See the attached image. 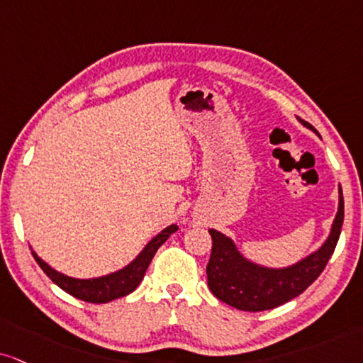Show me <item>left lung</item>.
Here are the masks:
<instances>
[{
  "instance_id": "left-lung-1",
  "label": "left lung",
  "mask_w": 363,
  "mask_h": 363,
  "mask_svg": "<svg viewBox=\"0 0 363 363\" xmlns=\"http://www.w3.org/2000/svg\"><path fill=\"white\" fill-rule=\"evenodd\" d=\"M299 121L313 129L310 123ZM342 223L343 196L340 189L338 213L335 217L332 234L320 250L286 269H269L245 261L229 237L210 229L212 254L207 264L208 288L220 301L242 311H264L284 305L299 296L323 272L337 247Z\"/></svg>"
}]
</instances>
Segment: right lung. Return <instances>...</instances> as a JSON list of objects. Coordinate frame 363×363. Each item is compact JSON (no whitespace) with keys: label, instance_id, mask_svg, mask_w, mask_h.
Segmentation results:
<instances>
[{"label":"right lung","instance_id":"add662e5","mask_svg":"<svg viewBox=\"0 0 363 363\" xmlns=\"http://www.w3.org/2000/svg\"><path fill=\"white\" fill-rule=\"evenodd\" d=\"M177 230V225L167 227V229L156 235L155 239L146 245L145 250H143L140 256L134 259L128 267H124V269H121L118 272H113V274L109 276L96 277V279H74V277L64 276L60 274V272L53 271L48 264H45L42 259L37 256V254H33L35 261H37L38 266L42 267L45 274L50 277L58 288L64 289L65 293L72 294L74 298L82 299V301L99 305V303H109L113 301V299L123 298L126 296V294L133 293V291L140 286L143 277H145V272L147 269V266H150L151 259H153L156 254V250H158L160 245Z\"/></svg>","mask_w":363,"mask_h":363}]
</instances>
